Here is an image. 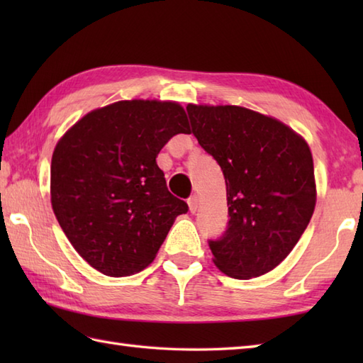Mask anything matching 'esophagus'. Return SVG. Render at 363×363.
Instances as JSON below:
<instances>
[{
  "mask_svg": "<svg viewBox=\"0 0 363 363\" xmlns=\"http://www.w3.org/2000/svg\"><path fill=\"white\" fill-rule=\"evenodd\" d=\"M187 203H189V209H190V212H191V213H195V212L198 211V196H196V195L190 196Z\"/></svg>",
  "mask_w": 363,
  "mask_h": 363,
  "instance_id": "obj_1",
  "label": "esophagus"
}]
</instances>
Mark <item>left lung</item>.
<instances>
[{"label":"left lung","instance_id":"8db88e82","mask_svg":"<svg viewBox=\"0 0 363 363\" xmlns=\"http://www.w3.org/2000/svg\"><path fill=\"white\" fill-rule=\"evenodd\" d=\"M191 133L221 167L229 221L209 240L223 273L250 279L289 256L317 201L309 146L284 123L238 106H187Z\"/></svg>","mask_w":363,"mask_h":363}]
</instances>
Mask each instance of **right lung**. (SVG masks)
<instances>
[{"label":"right lung","instance_id":"obj_1","mask_svg":"<svg viewBox=\"0 0 363 363\" xmlns=\"http://www.w3.org/2000/svg\"><path fill=\"white\" fill-rule=\"evenodd\" d=\"M176 134H190L177 103L118 101L87 113L51 159V204L79 256L106 276L150 265L189 206L167 189L156 157Z\"/></svg>","mask_w":363,"mask_h":363}]
</instances>
